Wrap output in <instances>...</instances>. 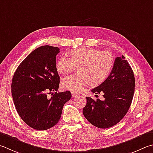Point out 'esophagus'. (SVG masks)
Returning <instances> with one entry per match:
<instances>
[{"label":"esophagus","instance_id":"obj_1","mask_svg":"<svg viewBox=\"0 0 153 153\" xmlns=\"http://www.w3.org/2000/svg\"><path fill=\"white\" fill-rule=\"evenodd\" d=\"M71 95H72V97H76L77 96H79V94L76 93V92H71Z\"/></svg>","mask_w":153,"mask_h":153}]
</instances>
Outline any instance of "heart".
<instances>
[{
	"instance_id": "heart-1",
	"label": "heart",
	"mask_w": 153,
	"mask_h": 153,
	"mask_svg": "<svg viewBox=\"0 0 153 153\" xmlns=\"http://www.w3.org/2000/svg\"><path fill=\"white\" fill-rule=\"evenodd\" d=\"M114 57L108 51H100L91 48L72 49L70 58L61 57L55 63L58 73L66 75L78 65V74L65 77L62 80V87L65 90L78 92L90 83L98 85L103 83L112 71Z\"/></svg>"
}]
</instances>
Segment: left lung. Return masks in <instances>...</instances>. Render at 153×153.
<instances>
[{"instance_id": "left-lung-1", "label": "left lung", "mask_w": 153, "mask_h": 153, "mask_svg": "<svg viewBox=\"0 0 153 153\" xmlns=\"http://www.w3.org/2000/svg\"><path fill=\"white\" fill-rule=\"evenodd\" d=\"M133 71L124 55L117 57L109 76L91 92L104 93V100L87 97L83 114L89 123L100 128H108L118 123L131 105L134 92ZM97 95H96V96Z\"/></svg>"}]
</instances>
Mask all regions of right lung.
I'll use <instances>...</instances> for the list:
<instances>
[{
    "instance_id": "obj_1",
    "label": "right lung",
    "mask_w": 153,
    "mask_h": 153,
    "mask_svg": "<svg viewBox=\"0 0 153 153\" xmlns=\"http://www.w3.org/2000/svg\"><path fill=\"white\" fill-rule=\"evenodd\" d=\"M59 53L57 47H39L21 63L13 77L11 91L16 110L22 120L35 130L55 126L63 105L71 98L69 91L57 92L59 76L55 63ZM54 91L48 99L47 94Z\"/></svg>"
}]
</instances>
